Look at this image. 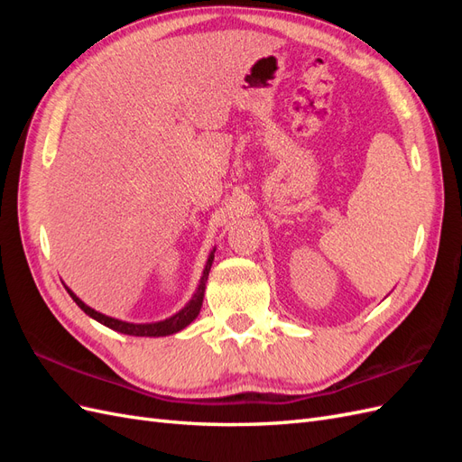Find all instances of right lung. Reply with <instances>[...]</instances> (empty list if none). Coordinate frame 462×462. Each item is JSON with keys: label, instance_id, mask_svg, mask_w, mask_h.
<instances>
[{"label": "right lung", "instance_id": "add662e5", "mask_svg": "<svg viewBox=\"0 0 462 462\" xmlns=\"http://www.w3.org/2000/svg\"><path fill=\"white\" fill-rule=\"evenodd\" d=\"M214 253H216V246L212 248V253H209V256L206 260L204 272L200 275V282H199L197 291H194V295L190 297V300L183 306V309H180L179 312H175L170 318L160 319V321H150V324H133V321H125V319L106 316L102 312L90 309L88 304L82 302L67 285H65V289H67L69 295H71V299L77 302V306H79L82 312L88 314L92 319L100 321L102 326H106L109 329L125 333V335H134V337H165V335H173V333H177L180 329H185L200 314L202 300H204V291H206V282H208V275H209V268H212V262H214Z\"/></svg>", "mask_w": 462, "mask_h": 462}]
</instances>
